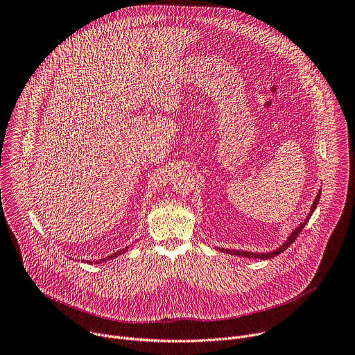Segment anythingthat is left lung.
<instances>
[{
	"mask_svg": "<svg viewBox=\"0 0 355 355\" xmlns=\"http://www.w3.org/2000/svg\"><path fill=\"white\" fill-rule=\"evenodd\" d=\"M320 192L322 191H319V193L316 195V198H315V200H313V204H312V207H311V211H309V214H308V216H306V219L303 220V222H300L292 232H291V234L286 237V240L282 243V244H279V247H277L275 250H272V251H264V252H254V251H244V250H232V248H223V247H216V250H219V251H223V252H226V254H232V256H240V257H247V259H261V260H270V259H272V257H277L278 254H281V252L284 251V250H286L295 240H296V237H297V234L302 232V229L305 227V225L309 222V219H311V216H312V214L315 212V209H316V207H318V204H319V199H320Z\"/></svg>",
	"mask_w": 355,
	"mask_h": 355,
	"instance_id": "left-lung-1",
	"label": "left lung"
}]
</instances>
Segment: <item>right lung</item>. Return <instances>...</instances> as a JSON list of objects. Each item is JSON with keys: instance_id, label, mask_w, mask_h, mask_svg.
Masks as SVG:
<instances>
[{"instance_id": "add662e5", "label": "right lung", "mask_w": 355, "mask_h": 355, "mask_svg": "<svg viewBox=\"0 0 355 355\" xmlns=\"http://www.w3.org/2000/svg\"><path fill=\"white\" fill-rule=\"evenodd\" d=\"M128 248L129 247H125V248H122V250H119V251H116V252H114V254H111V256H108V257H105V259H101V260H96V261H87V263H89V264H99V263H104V261H108V260H112V259H115V257H118V256H121V254H123V252H126L128 251ZM84 261V260H83Z\"/></svg>"}]
</instances>
